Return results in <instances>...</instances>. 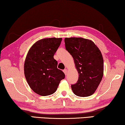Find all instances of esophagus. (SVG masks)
I'll return each mask as SVG.
<instances>
[{
  "label": "esophagus",
  "mask_w": 125,
  "mask_h": 125,
  "mask_svg": "<svg viewBox=\"0 0 125 125\" xmlns=\"http://www.w3.org/2000/svg\"><path fill=\"white\" fill-rule=\"evenodd\" d=\"M63 72H64V73H65V74L67 75V73H68V70H67L66 69H64V70H63Z\"/></svg>",
  "instance_id": "obj_1"
}]
</instances>
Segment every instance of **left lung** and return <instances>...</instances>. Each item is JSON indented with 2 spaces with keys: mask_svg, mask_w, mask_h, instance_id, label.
I'll return each mask as SVG.
<instances>
[{
  "mask_svg": "<svg viewBox=\"0 0 125 125\" xmlns=\"http://www.w3.org/2000/svg\"><path fill=\"white\" fill-rule=\"evenodd\" d=\"M65 48L72 56L79 74L78 80L72 84L75 95H93L102 81L104 61L100 51L93 41L82 38H65Z\"/></svg>",
  "mask_w": 125,
  "mask_h": 125,
  "instance_id": "left-lung-1",
  "label": "left lung"
}]
</instances>
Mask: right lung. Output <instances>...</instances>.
<instances>
[{"mask_svg": "<svg viewBox=\"0 0 125 125\" xmlns=\"http://www.w3.org/2000/svg\"><path fill=\"white\" fill-rule=\"evenodd\" d=\"M62 38H44L34 43L29 51L24 64V73L32 91L41 96L51 95L56 91L65 74L57 69L53 58Z\"/></svg>", "mask_w": 125, "mask_h": 125, "instance_id": "right-lung-1", "label": "right lung"}]
</instances>
